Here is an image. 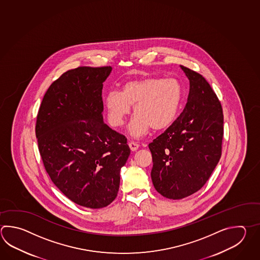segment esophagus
Wrapping results in <instances>:
<instances>
[{
	"mask_svg": "<svg viewBox=\"0 0 260 260\" xmlns=\"http://www.w3.org/2000/svg\"><path fill=\"white\" fill-rule=\"evenodd\" d=\"M128 146H129L131 150L134 152V151H136L139 148L140 145H139L138 143H135V142H131V143H128Z\"/></svg>",
	"mask_w": 260,
	"mask_h": 260,
	"instance_id": "obj_1",
	"label": "esophagus"
}]
</instances>
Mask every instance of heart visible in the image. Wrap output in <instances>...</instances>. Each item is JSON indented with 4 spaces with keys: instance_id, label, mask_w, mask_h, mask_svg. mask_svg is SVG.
Wrapping results in <instances>:
<instances>
[{
    "instance_id": "obj_1",
    "label": "heart",
    "mask_w": 260,
    "mask_h": 260,
    "mask_svg": "<svg viewBox=\"0 0 260 260\" xmlns=\"http://www.w3.org/2000/svg\"><path fill=\"white\" fill-rule=\"evenodd\" d=\"M182 99V89L175 79L146 77L127 81L121 90H112L106 97L107 120L112 127H122L132 113L128 126L133 138L145 136L151 127L163 131L175 121Z\"/></svg>"
}]
</instances>
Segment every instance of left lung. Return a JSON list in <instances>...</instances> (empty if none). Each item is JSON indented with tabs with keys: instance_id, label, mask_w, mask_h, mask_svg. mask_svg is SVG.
<instances>
[{
	"instance_id": "left-lung-1",
	"label": "left lung",
	"mask_w": 260,
	"mask_h": 260,
	"mask_svg": "<svg viewBox=\"0 0 260 260\" xmlns=\"http://www.w3.org/2000/svg\"><path fill=\"white\" fill-rule=\"evenodd\" d=\"M190 91L180 117L149 143L155 190L169 199H182L199 191L220 156L223 113L220 102L202 75L180 66Z\"/></svg>"
}]
</instances>
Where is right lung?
<instances>
[{"label":"right lung","mask_w":260,"mask_h":260,"mask_svg":"<svg viewBox=\"0 0 260 260\" xmlns=\"http://www.w3.org/2000/svg\"><path fill=\"white\" fill-rule=\"evenodd\" d=\"M111 67H80L64 72L44 94L36 137L54 185L81 207L102 208L116 199L127 139L104 122L103 83Z\"/></svg>","instance_id":"obj_1"}]
</instances>
